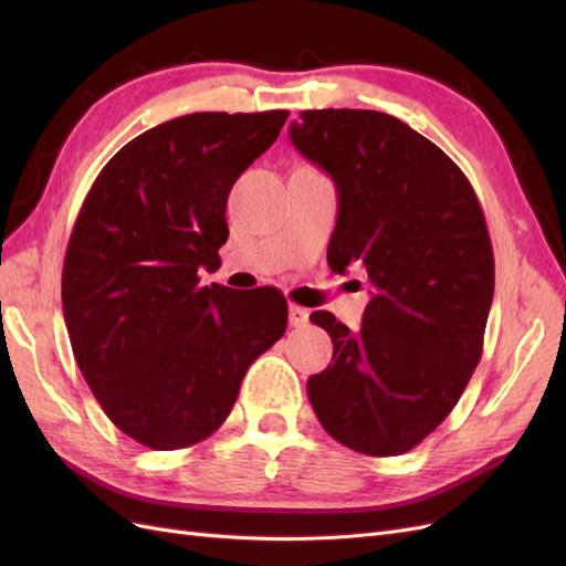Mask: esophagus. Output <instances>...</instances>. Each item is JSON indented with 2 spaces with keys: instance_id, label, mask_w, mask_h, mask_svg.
Here are the masks:
<instances>
[{
  "instance_id": "34e87169",
  "label": "esophagus",
  "mask_w": 566,
  "mask_h": 566,
  "mask_svg": "<svg viewBox=\"0 0 566 566\" xmlns=\"http://www.w3.org/2000/svg\"><path fill=\"white\" fill-rule=\"evenodd\" d=\"M287 321L293 328H304L306 323H310V312L304 310V306H297V304H290L287 310Z\"/></svg>"
}]
</instances>
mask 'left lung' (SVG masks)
I'll use <instances>...</instances> for the list:
<instances>
[{"mask_svg":"<svg viewBox=\"0 0 566 566\" xmlns=\"http://www.w3.org/2000/svg\"><path fill=\"white\" fill-rule=\"evenodd\" d=\"M290 142L337 188L331 269L364 264L375 285L358 333L312 314L333 364L306 394L339 443L401 455L451 413L482 358L493 302L484 212L460 167L399 117L304 111Z\"/></svg>","mask_w":566,"mask_h":566,"instance_id":"8db88e82","label":"left lung"}]
</instances>
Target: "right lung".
<instances>
[{
	"instance_id": "obj_1",
	"label": "right lung",
	"mask_w": 566,
	"mask_h": 566,
	"mask_svg": "<svg viewBox=\"0 0 566 566\" xmlns=\"http://www.w3.org/2000/svg\"><path fill=\"white\" fill-rule=\"evenodd\" d=\"M287 115L169 119L119 148L82 202L63 262L67 337L104 413L153 451L210 437L285 333L279 290L200 285L198 271L219 266L231 188Z\"/></svg>"
}]
</instances>
